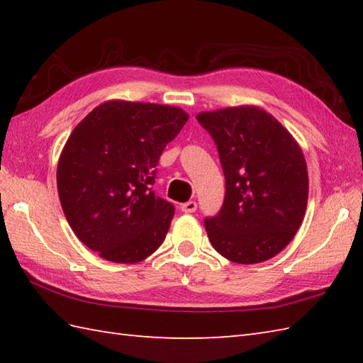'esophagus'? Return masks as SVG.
Listing matches in <instances>:
<instances>
[{
	"instance_id": "obj_1",
	"label": "esophagus",
	"mask_w": 363,
	"mask_h": 363,
	"mask_svg": "<svg viewBox=\"0 0 363 363\" xmlns=\"http://www.w3.org/2000/svg\"><path fill=\"white\" fill-rule=\"evenodd\" d=\"M181 211L186 213H194L196 211V203L195 201H187L181 206Z\"/></svg>"
}]
</instances>
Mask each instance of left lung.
I'll return each instance as SVG.
<instances>
[{"label":"left lung","instance_id":"8db88e82","mask_svg":"<svg viewBox=\"0 0 363 363\" xmlns=\"http://www.w3.org/2000/svg\"><path fill=\"white\" fill-rule=\"evenodd\" d=\"M226 179L218 215L204 220L215 251L235 264L279 254L304 220L309 176L304 154L272 113L257 106L201 112Z\"/></svg>","mask_w":363,"mask_h":363}]
</instances>
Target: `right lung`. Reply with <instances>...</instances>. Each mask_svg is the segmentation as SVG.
<instances>
[{
	"instance_id": "obj_1",
	"label": "right lung",
	"mask_w": 363,
	"mask_h": 363,
	"mask_svg": "<svg viewBox=\"0 0 363 363\" xmlns=\"http://www.w3.org/2000/svg\"><path fill=\"white\" fill-rule=\"evenodd\" d=\"M187 120L174 106L111 99L73 129L57 164L59 199L99 257L137 264L164 243L174 206L154 194L156 165Z\"/></svg>"
}]
</instances>
